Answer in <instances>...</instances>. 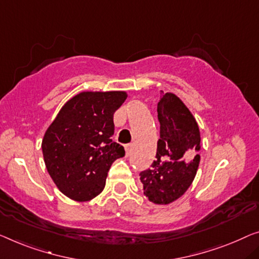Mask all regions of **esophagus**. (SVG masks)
<instances>
[{"mask_svg": "<svg viewBox=\"0 0 259 259\" xmlns=\"http://www.w3.org/2000/svg\"><path fill=\"white\" fill-rule=\"evenodd\" d=\"M130 153H131V145L130 144H126L125 145V154H126V157H129Z\"/></svg>", "mask_w": 259, "mask_h": 259, "instance_id": "esophagus-1", "label": "esophagus"}]
</instances>
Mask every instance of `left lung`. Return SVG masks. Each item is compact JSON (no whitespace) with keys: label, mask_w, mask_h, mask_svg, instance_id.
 I'll return each instance as SVG.
<instances>
[{"label":"left lung","mask_w":259,"mask_h":259,"mask_svg":"<svg viewBox=\"0 0 259 259\" xmlns=\"http://www.w3.org/2000/svg\"><path fill=\"white\" fill-rule=\"evenodd\" d=\"M161 94L157 107L160 138L156 160L140 176L150 201L167 204L179 199L194 180L201 137L194 116L178 96L163 91Z\"/></svg>","instance_id":"1"}]
</instances>
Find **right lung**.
Masks as SVG:
<instances>
[{
    "instance_id": "right-lung-1",
    "label": "right lung",
    "mask_w": 259,
    "mask_h": 259,
    "mask_svg": "<svg viewBox=\"0 0 259 259\" xmlns=\"http://www.w3.org/2000/svg\"><path fill=\"white\" fill-rule=\"evenodd\" d=\"M125 92H82L65 103L41 142L49 175L74 201L94 199L103 191L108 171L124 148L113 142L114 113Z\"/></svg>"
}]
</instances>
